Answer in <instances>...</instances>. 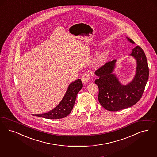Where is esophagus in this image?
<instances>
[{
	"mask_svg": "<svg viewBox=\"0 0 157 157\" xmlns=\"http://www.w3.org/2000/svg\"><path fill=\"white\" fill-rule=\"evenodd\" d=\"M82 82L83 84H87L90 81V76L89 74H84L82 76L81 78Z\"/></svg>",
	"mask_w": 157,
	"mask_h": 157,
	"instance_id": "obj_1",
	"label": "esophagus"
}]
</instances>
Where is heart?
Wrapping results in <instances>:
<instances>
[{
    "label": "heart",
    "mask_w": 157,
    "mask_h": 157,
    "mask_svg": "<svg viewBox=\"0 0 157 157\" xmlns=\"http://www.w3.org/2000/svg\"><path fill=\"white\" fill-rule=\"evenodd\" d=\"M107 57V53L105 52H103L101 54H99L98 57L94 59L93 62V65L94 67H98L102 65L104 62L105 61Z\"/></svg>",
    "instance_id": "obj_1"
}]
</instances>
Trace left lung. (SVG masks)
Masks as SVG:
<instances>
[{
  "label": "left lung",
  "mask_w": 157,
  "mask_h": 157,
  "mask_svg": "<svg viewBox=\"0 0 157 157\" xmlns=\"http://www.w3.org/2000/svg\"><path fill=\"white\" fill-rule=\"evenodd\" d=\"M126 39L135 44L131 39ZM129 56L135 59L136 67L135 75L127 84H122L114 73L116 59L107 63L94 72L98 77L94 82L99 89V103L109 111H117L133 106L140 99L144 90L149 75L146 54L140 46H137Z\"/></svg>",
  "instance_id": "obj_1"
}]
</instances>
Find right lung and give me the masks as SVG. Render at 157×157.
Returning <instances> with one entry per match:
<instances>
[{"label":"right lung","mask_w":157,"mask_h":157,"mask_svg":"<svg viewBox=\"0 0 157 157\" xmlns=\"http://www.w3.org/2000/svg\"><path fill=\"white\" fill-rule=\"evenodd\" d=\"M83 87L81 79H78L71 83L65 94L59 104L48 113L42 114H34L47 119H61L68 115L73 109L78 93Z\"/></svg>","instance_id":"obj_1"}]
</instances>
